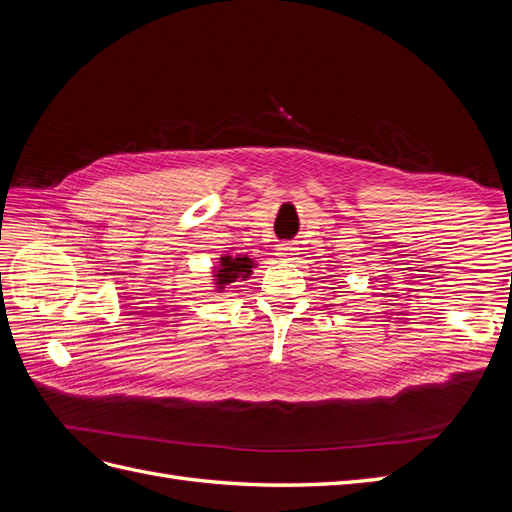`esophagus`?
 I'll list each match as a JSON object with an SVG mask.
<instances>
[{
	"label": "esophagus",
	"mask_w": 512,
	"mask_h": 512,
	"mask_svg": "<svg viewBox=\"0 0 512 512\" xmlns=\"http://www.w3.org/2000/svg\"><path fill=\"white\" fill-rule=\"evenodd\" d=\"M297 252H299V247L294 243H280V245H277V256H280L282 260H294V258H297Z\"/></svg>",
	"instance_id": "34e87169"
}]
</instances>
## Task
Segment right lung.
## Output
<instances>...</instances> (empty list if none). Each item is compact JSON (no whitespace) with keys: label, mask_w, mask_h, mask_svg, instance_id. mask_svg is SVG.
Listing matches in <instances>:
<instances>
[{"label":"right lung","mask_w":512,"mask_h":512,"mask_svg":"<svg viewBox=\"0 0 512 512\" xmlns=\"http://www.w3.org/2000/svg\"><path fill=\"white\" fill-rule=\"evenodd\" d=\"M218 267H213V286L218 292H224L230 284L235 282H245L247 277L252 275V269L256 267V262L247 256V254H237V256H222Z\"/></svg>","instance_id":"right-lung-1"}]
</instances>
